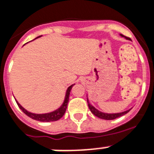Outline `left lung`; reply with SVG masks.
<instances>
[{
	"mask_svg": "<svg viewBox=\"0 0 154 154\" xmlns=\"http://www.w3.org/2000/svg\"><path fill=\"white\" fill-rule=\"evenodd\" d=\"M122 36H124L121 35ZM125 38H127V39H129L128 37H126L124 36ZM88 101V107H89L90 111L92 112L94 116H97L98 118H100V119H106V120H112V119H115L116 118H119V117H120L122 116H124L127 112H129L130 110H127L126 112H120V113H115V114H107V113H103V112H101L100 111H98L97 109H96L92 105H91L89 103H88V100H87Z\"/></svg>",
	"mask_w": 154,
	"mask_h": 154,
	"instance_id": "left-lung-1",
	"label": "left lung"
}]
</instances>
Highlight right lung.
<instances>
[{"instance_id": "obj_1", "label": "right lung", "mask_w": 154, "mask_h": 154, "mask_svg": "<svg viewBox=\"0 0 154 154\" xmlns=\"http://www.w3.org/2000/svg\"><path fill=\"white\" fill-rule=\"evenodd\" d=\"M38 37H40V36H38ZM73 85H70L68 88L67 91H66V97H65V100L64 103H62V105L57 109L54 112H50V113H47V114H33L31 113V112H27L26 110L23 108L22 106L20 104V103L16 101V103L18 104L19 107L20 108L21 111L25 114V115H27V116H29L30 118L33 119H35V120L40 121V122H53V121H57L58 119L62 118V116H64L65 112L66 111V108H67V104H68L69 102V93H70V90L73 87Z\"/></svg>"}]
</instances>
